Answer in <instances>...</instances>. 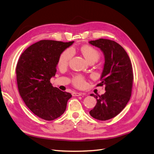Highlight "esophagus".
I'll use <instances>...</instances> for the list:
<instances>
[{
	"mask_svg": "<svg viewBox=\"0 0 154 154\" xmlns=\"http://www.w3.org/2000/svg\"><path fill=\"white\" fill-rule=\"evenodd\" d=\"M82 95H84V94L81 93V92H73V96H81Z\"/></svg>",
	"mask_w": 154,
	"mask_h": 154,
	"instance_id": "34e87169",
	"label": "esophagus"
}]
</instances>
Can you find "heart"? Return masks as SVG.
Instances as JSON below:
<instances>
[{
  "instance_id": "1",
  "label": "heart",
  "mask_w": 154,
  "mask_h": 154,
  "mask_svg": "<svg viewBox=\"0 0 154 154\" xmlns=\"http://www.w3.org/2000/svg\"><path fill=\"white\" fill-rule=\"evenodd\" d=\"M82 54L88 62L92 60H97L100 54L97 50L90 46H84L81 48ZM74 51L72 48H68L63 51L58 59V66L60 67L65 66L68 64L69 60L73 56ZM74 84L78 87H82L85 85L84 79L81 76H77L74 79Z\"/></svg>"
}]
</instances>
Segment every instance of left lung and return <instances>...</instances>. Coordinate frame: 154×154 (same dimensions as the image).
Listing matches in <instances>:
<instances>
[{
	"label": "left lung",
	"instance_id": "1",
	"mask_svg": "<svg viewBox=\"0 0 154 154\" xmlns=\"http://www.w3.org/2000/svg\"><path fill=\"white\" fill-rule=\"evenodd\" d=\"M88 43L104 55L101 82L97 86L105 85L106 91L101 96L90 94L97 103L89 113L95 119L107 120L118 115L130 100L133 80L131 62L124 49L115 41L100 38Z\"/></svg>",
	"mask_w": 154,
	"mask_h": 154
}]
</instances>
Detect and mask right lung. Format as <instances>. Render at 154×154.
Masks as SVG:
<instances>
[{"label":"right lung","mask_w":154,"mask_h":154,"mask_svg":"<svg viewBox=\"0 0 154 154\" xmlns=\"http://www.w3.org/2000/svg\"><path fill=\"white\" fill-rule=\"evenodd\" d=\"M74 42L40 40L29 47L19 58L17 67L19 92L34 115L45 120H53L64 114L72 94L53 87L60 54Z\"/></svg>","instance_id":"1"}]
</instances>
